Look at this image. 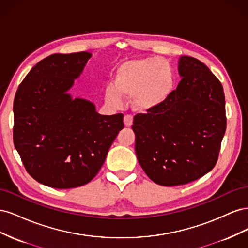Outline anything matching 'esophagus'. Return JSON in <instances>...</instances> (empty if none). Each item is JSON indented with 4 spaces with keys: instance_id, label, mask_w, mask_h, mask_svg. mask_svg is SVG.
Returning a JSON list of instances; mask_svg holds the SVG:
<instances>
[{
    "instance_id": "1",
    "label": "esophagus",
    "mask_w": 248,
    "mask_h": 248,
    "mask_svg": "<svg viewBox=\"0 0 248 248\" xmlns=\"http://www.w3.org/2000/svg\"><path fill=\"white\" fill-rule=\"evenodd\" d=\"M133 123V116L132 115H126L124 117V124L127 127H130Z\"/></svg>"
}]
</instances>
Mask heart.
<instances>
[{
    "instance_id": "heart-1",
    "label": "heart",
    "mask_w": 248,
    "mask_h": 248,
    "mask_svg": "<svg viewBox=\"0 0 248 248\" xmlns=\"http://www.w3.org/2000/svg\"><path fill=\"white\" fill-rule=\"evenodd\" d=\"M174 86L175 73L164 60H128L116 68L112 85L106 89V100L118 106L122 97H132L134 109L148 111L160 107L169 98Z\"/></svg>"
}]
</instances>
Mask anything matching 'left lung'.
Returning <instances> with one entry per match:
<instances>
[{
	"instance_id": "8db88e82",
	"label": "left lung",
	"mask_w": 248,
	"mask_h": 248,
	"mask_svg": "<svg viewBox=\"0 0 248 248\" xmlns=\"http://www.w3.org/2000/svg\"><path fill=\"white\" fill-rule=\"evenodd\" d=\"M182 77L160 107L134 116L136 153L156 184L190 183L211 170L227 128L226 102L219 79L200 60L183 56Z\"/></svg>"
}]
</instances>
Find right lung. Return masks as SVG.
I'll use <instances>...</instances> for the list:
<instances>
[{
  "label": "right lung",
  "instance_id": "obj_1",
  "mask_svg": "<svg viewBox=\"0 0 248 248\" xmlns=\"http://www.w3.org/2000/svg\"><path fill=\"white\" fill-rule=\"evenodd\" d=\"M90 58L87 51L46 57L14 98V146L29 175L52 188L91 181L124 127L123 114L100 115L92 102L66 93Z\"/></svg>",
  "mask_w": 248,
  "mask_h": 248
}]
</instances>
